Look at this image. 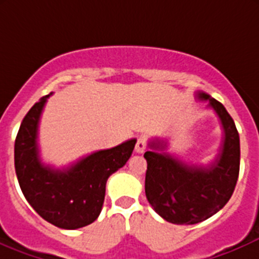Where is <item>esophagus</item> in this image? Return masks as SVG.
<instances>
[{
	"mask_svg": "<svg viewBox=\"0 0 259 259\" xmlns=\"http://www.w3.org/2000/svg\"><path fill=\"white\" fill-rule=\"evenodd\" d=\"M146 149V138L144 135H142V137L138 138V142H137V145H135V151L139 154L144 153Z\"/></svg>",
	"mask_w": 259,
	"mask_h": 259,
	"instance_id": "1",
	"label": "esophagus"
}]
</instances>
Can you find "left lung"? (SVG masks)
Returning a JSON list of instances; mask_svg holds the SVG:
<instances>
[{
  "mask_svg": "<svg viewBox=\"0 0 259 259\" xmlns=\"http://www.w3.org/2000/svg\"><path fill=\"white\" fill-rule=\"evenodd\" d=\"M199 101L218 115L223 139L218 155L208 165L188 163L165 151L166 142H149L145 195L153 209L173 224H197L219 211L231 199L239 174L241 146L236 124L215 99L197 91Z\"/></svg>",
  "mask_w": 259,
  "mask_h": 259,
  "instance_id": "obj_1",
  "label": "left lung"
}]
</instances>
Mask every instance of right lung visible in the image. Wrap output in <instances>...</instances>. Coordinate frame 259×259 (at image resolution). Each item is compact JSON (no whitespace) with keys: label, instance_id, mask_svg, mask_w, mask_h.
Instances as JSON below:
<instances>
[{"label":"right lung","instance_id":"right-lung-1","mask_svg":"<svg viewBox=\"0 0 259 259\" xmlns=\"http://www.w3.org/2000/svg\"><path fill=\"white\" fill-rule=\"evenodd\" d=\"M50 95L52 93L42 96L21 122L15 142V169L26 200L38 215L59 228L77 229L96 221L108 178L126 164L137 139L94 151L62 168L44 163L38 125Z\"/></svg>","mask_w":259,"mask_h":259}]
</instances>
